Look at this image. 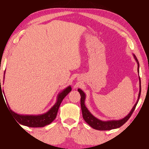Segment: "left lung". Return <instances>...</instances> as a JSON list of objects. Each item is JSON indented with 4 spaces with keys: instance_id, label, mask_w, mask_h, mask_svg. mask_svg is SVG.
Returning <instances> with one entry per match:
<instances>
[{
    "instance_id": "obj_1",
    "label": "left lung",
    "mask_w": 149,
    "mask_h": 149,
    "mask_svg": "<svg viewBox=\"0 0 149 149\" xmlns=\"http://www.w3.org/2000/svg\"><path fill=\"white\" fill-rule=\"evenodd\" d=\"M134 58L136 60L137 63V71L138 73H139V63L137 57L136 55L133 54ZM139 78V93L137 100L134 106H133L132 109L130 111L129 113L124 117V118L119 119V120H101L96 118V117H94L89 111L88 109V108L85 106V100H86V94L83 92V90L81 89H78V91L79 93L81 95V107L82 111V114L83 118L84 120L86 122V123L89 124L91 127L94 129L99 130H109L111 129H114L119 128L121 127L122 125H124L126 122L128 120V119L130 118V117L131 116L132 114L133 113L134 111L135 110L137 103L139 102L140 96H141V79Z\"/></svg>"
}]
</instances>
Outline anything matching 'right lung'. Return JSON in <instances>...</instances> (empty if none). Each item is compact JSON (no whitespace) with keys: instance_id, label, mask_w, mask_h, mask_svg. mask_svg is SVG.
Here are the masks:
<instances>
[{"instance_id":"obj_1","label":"right lung","mask_w":149,"mask_h":149,"mask_svg":"<svg viewBox=\"0 0 149 149\" xmlns=\"http://www.w3.org/2000/svg\"><path fill=\"white\" fill-rule=\"evenodd\" d=\"M5 75V73H4ZM4 79V76H3ZM4 81V80H3ZM0 84H1V79H0ZM71 91V87L70 86H68L63 91H61L59 94H58L56 102H55L53 106L49 109L48 111L42 114L39 115H24L17 114L14 111H13L10 107L7 105L8 107L11 114L14 117L15 119L19 124L27 126L30 127H44L47 125H48L55 120L56 118L57 112L59 109V107L63 100L66 96L67 94ZM0 91H2V89L1 88Z\"/></svg>"}]
</instances>
